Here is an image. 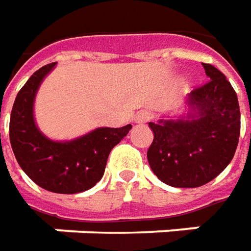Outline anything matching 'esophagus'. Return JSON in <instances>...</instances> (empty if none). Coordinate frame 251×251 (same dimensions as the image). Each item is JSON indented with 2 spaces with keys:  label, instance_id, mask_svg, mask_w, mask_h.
Segmentation results:
<instances>
[{
  "label": "esophagus",
  "instance_id": "34e87169",
  "mask_svg": "<svg viewBox=\"0 0 251 251\" xmlns=\"http://www.w3.org/2000/svg\"><path fill=\"white\" fill-rule=\"evenodd\" d=\"M151 117L152 114L150 111H140V112H137L134 121H136V124H146V122H149L151 119Z\"/></svg>",
  "mask_w": 251,
  "mask_h": 251
}]
</instances>
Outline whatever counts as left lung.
<instances>
[{"instance_id":"obj_1","label":"left lung","mask_w":251,"mask_h":251,"mask_svg":"<svg viewBox=\"0 0 251 251\" xmlns=\"http://www.w3.org/2000/svg\"><path fill=\"white\" fill-rule=\"evenodd\" d=\"M203 66L210 80L187 96L190 111L179 119L149 124L154 133L149 164L161 182L174 187L208 183L228 167L238 147V96L221 71Z\"/></svg>"}]
</instances>
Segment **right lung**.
<instances>
[{
	"label": "right lung",
	"instance_id": "1",
	"mask_svg": "<svg viewBox=\"0 0 251 251\" xmlns=\"http://www.w3.org/2000/svg\"><path fill=\"white\" fill-rule=\"evenodd\" d=\"M55 62L40 68L19 90L9 121V140L15 158L34 183L52 193L75 195L89 190L104 175L111 150L132 125L99 127L69 142H54L34 122V99Z\"/></svg>",
	"mask_w": 251,
	"mask_h": 251
}]
</instances>
